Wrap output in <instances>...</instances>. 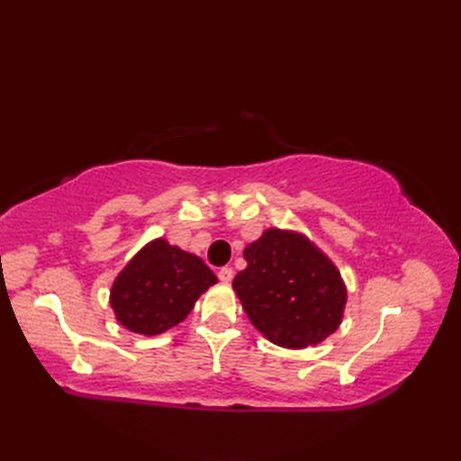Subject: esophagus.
Here are the masks:
<instances>
[{"label": "esophagus", "instance_id": "obj_1", "mask_svg": "<svg viewBox=\"0 0 461 461\" xmlns=\"http://www.w3.org/2000/svg\"><path fill=\"white\" fill-rule=\"evenodd\" d=\"M218 277H220L221 283H230L233 279V269L231 267H221L218 271Z\"/></svg>", "mask_w": 461, "mask_h": 461}]
</instances>
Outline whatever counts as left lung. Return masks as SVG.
<instances>
[{"mask_svg":"<svg viewBox=\"0 0 461 461\" xmlns=\"http://www.w3.org/2000/svg\"><path fill=\"white\" fill-rule=\"evenodd\" d=\"M243 258L248 267L233 279V291L251 325L273 345L315 347L340 327L347 285L305 233L267 228L243 249Z\"/></svg>","mask_w":461,"mask_h":461,"instance_id":"8db88e82","label":"left lung"}]
</instances>
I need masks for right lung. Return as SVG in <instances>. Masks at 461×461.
<instances>
[{
	"label": "right lung",
	"instance_id": "obj_1",
	"mask_svg": "<svg viewBox=\"0 0 461 461\" xmlns=\"http://www.w3.org/2000/svg\"><path fill=\"white\" fill-rule=\"evenodd\" d=\"M215 283L218 277L202 258L156 238L114 277L109 303L124 329L156 337L188 317Z\"/></svg>",
	"mask_w": 461,
	"mask_h": 461
}]
</instances>
